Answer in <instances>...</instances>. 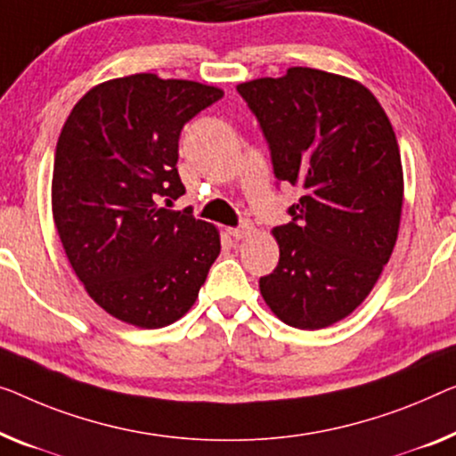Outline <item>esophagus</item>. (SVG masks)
Returning <instances> with one entry per match:
<instances>
[{"mask_svg":"<svg viewBox=\"0 0 456 456\" xmlns=\"http://www.w3.org/2000/svg\"><path fill=\"white\" fill-rule=\"evenodd\" d=\"M227 231H229V235L233 237L235 241H240V240H243V237H248V235L254 233V227H251L249 223H243V225H240V227H229Z\"/></svg>","mask_w":456,"mask_h":456,"instance_id":"34e87169","label":"esophagus"}]
</instances>
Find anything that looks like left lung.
<instances>
[{
  "label": "left lung",
  "mask_w": 456,
  "mask_h": 456,
  "mask_svg": "<svg viewBox=\"0 0 456 456\" xmlns=\"http://www.w3.org/2000/svg\"><path fill=\"white\" fill-rule=\"evenodd\" d=\"M237 92L276 180L303 190L290 221L274 227L281 260L260 278V293L284 323L328 328L364 301L395 246L403 205L395 133L364 86L334 73L293 67Z\"/></svg>",
  "instance_id": "obj_1"
}]
</instances>
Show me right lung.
Returning a JSON list of instances; mask_svg holds the SVG:
<instances>
[{
	"label": "right lung",
	"mask_w": 456,
	"mask_h": 456,
	"mask_svg": "<svg viewBox=\"0 0 456 456\" xmlns=\"http://www.w3.org/2000/svg\"><path fill=\"white\" fill-rule=\"evenodd\" d=\"M223 98L216 87L137 73L81 98L57 141L53 216L90 297L145 330L192 307L221 251L216 229L192 210H169L186 192L180 133Z\"/></svg>",
	"instance_id": "1"
}]
</instances>
